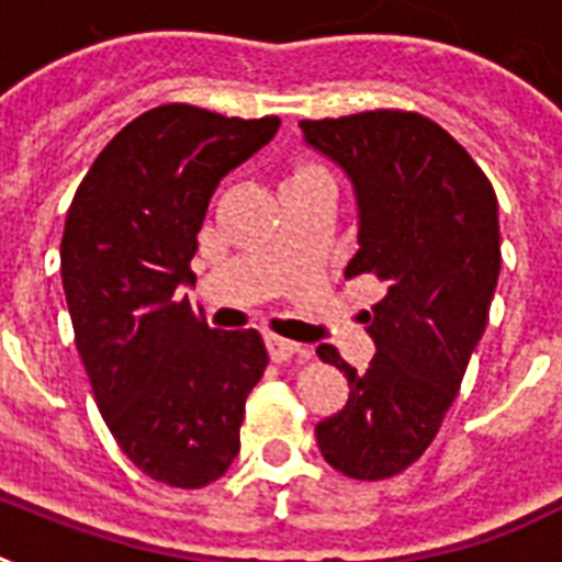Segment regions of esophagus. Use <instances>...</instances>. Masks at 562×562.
<instances>
[{
    "instance_id": "obj_1",
    "label": "esophagus",
    "mask_w": 562,
    "mask_h": 562,
    "mask_svg": "<svg viewBox=\"0 0 562 562\" xmlns=\"http://www.w3.org/2000/svg\"><path fill=\"white\" fill-rule=\"evenodd\" d=\"M265 344H268V352H271L273 361H289V359H294V356H303V359H306L308 356V350L303 347V344L289 341V338H280V335H268V338H265Z\"/></svg>"
}]
</instances>
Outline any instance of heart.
Returning <instances> with one entry per match:
<instances>
[{"instance_id": "b5f03b06", "label": "heart", "mask_w": 562, "mask_h": 562, "mask_svg": "<svg viewBox=\"0 0 562 562\" xmlns=\"http://www.w3.org/2000/svg\"><path fill=\"white\" fill-rule=\"evenodd\" d=\"M306 175H324V169H321V166H315V162H300L291 178H306Z\"/></svg>"}]
</instances>
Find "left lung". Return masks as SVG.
<instances>
[{
  "label": "left lung",
  "mask_w": 562,
  "mask_h": 562,
  "mask_svg": "<svg viewBox=\"0 0 562 562\" xmlns=\"http://www.w3.org/2000/svg\"><path fill=\"white\" fill-rule=\"evenodd\" d=\"M300 131L352 180L359 250L344 273L384 282L364 373L317 347L350 382L347 405L317 423V446L344 475L382 481L426 452L461 391L502 268L498 201L463 145L419 113L306 119Z\"/></svg>",
  "instance_id": "8db88e82"
}]
</instances>
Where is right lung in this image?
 Wrapping results in <instances>:
<instances>
[{
    "instance_id": "1",
    "label": "right lung",
    "mask_w": 562,
    "mask_h": 562,
    "mask_svg": "<svg viewBox=\"0 0 562 562\" xmlns=\"http://www.w3.org/2000/svg\"><path fill=\"white\" fill-rule=\"evenodd\" d=\"M277 127L192 104L148 110L95 157L66 215L60 277L95 405L134 467L169 487L229 470L268 368L262 335L210 329L183 289L212 192Z\"/></svg>"
}]
</instances>
